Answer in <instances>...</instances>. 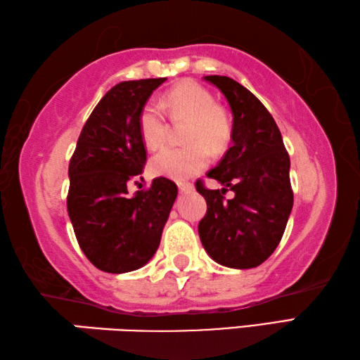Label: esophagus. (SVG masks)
<instances>
[{"mask_svg": "<svg viewBox=\"0 0 360 360\" xmlns=\"http://www.w3.org/2000/svg\"><path fill=\"white\" fill-rule=\"evenodd\" d=\"M194 190L193 184H188V181H180L179 184V191L180 193H191Z\"/></svg>", "mask_w": 360, "mask_h": 360, "instance_id": "esophagus-1", "label": "esophagus"}]
</instances>
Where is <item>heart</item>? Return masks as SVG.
I'll return each mask as SVG.
<instances>
[{
    "instance_id": "heart-1",
    "label": "heart",
    "mask_w": 360,
    "mask_h": 360,
    "mask_svg": "<svg viewBox=\"0 0 360 360\" xmlns=\"http://www.w3.org/2000/svg\"><path fill=\"white\" fill-rule=\"evenodd\" d=\"M160 104L148 101L139 113V134L145 147L161 148L167 142L169 123L162 108L174 123L188 122L185 142L180 148H166L150 161L151 174L176 181L186 180L209 166L210 151L221 153L232 139V120L213 94L198 82L184 80L164 94Z\"/></svg>"
}]
</instances>
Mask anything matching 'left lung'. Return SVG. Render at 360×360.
Returning <instances> with one entry per match:
<instances>
[{"label": "left lung", "instance_id": "8db88e82", "mask_svg": "<svg viewBox=\"0 0 360 360\" xmlns=\"http://www.w3.org/2000/svg\"><path fill=\"white\" fill-rule=\"evenodd\" d=\"M218 86L232 110V147L207 176L223 190H196L207 200L199 237L213 261L231 269L261 266L286 229L294 194L289 155L274 117L253 93L226 75L204 77ZM229 187L236 196L224 200Z\"/></svg>", "mask_w": 360, "mask_h": 360}]
</instances>
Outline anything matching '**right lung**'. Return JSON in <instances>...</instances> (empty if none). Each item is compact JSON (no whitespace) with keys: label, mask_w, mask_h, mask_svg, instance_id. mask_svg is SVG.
<instances>
[{"label":"right lung","mask_w":360,"mask_h":360,"mask_svg":"<svg viewBox=\"0 0 360 360\" xmlns=\"http://www.w3.org/2000/svg\"><path fill=\"white\" fill-rule=\"evenodd\" d=\"M164 80L110 88L88 117L69 161L68 213L75 237L88 261L107 274L132 272L153 257L179 193L164 176L128 193L129 184L142 180L147 161L139 113Z\"/></svg>","instance_id":"obj_1"}]
</instances>
